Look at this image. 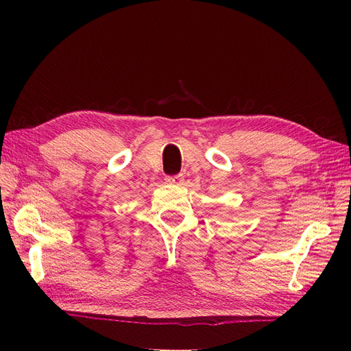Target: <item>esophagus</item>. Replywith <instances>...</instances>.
Listing matches in <instances>:
<instances>
[{"label": "esophagus", "instance_id": "1", "mask_svg": "<svg viewBox=\"0 0 351 351\" xmlns=\"http://www.w3.org/2000/svg\"><path fill=\"white\" fill-rule=\"evenodd\" d=\"M184 181L182 175H175V176H167L166 178V182L171 184V185H181Z\"/></svg>", "mask_w": 351, "mask_h": 351}]
</instances>
